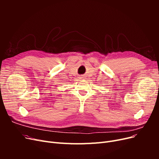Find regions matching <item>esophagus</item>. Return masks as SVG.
Instances as JSON below:
<instances>
[{
	"instance_id": "34e87169",
	"label": "esophagus",
	"mask_w": 159,
	"mask_h": 159,
	"mask_svg": "<svg viewBox=\"0 0 159 159\" xmlns=\"http://www.w3.org/2000/svg\"><path fill=\"white\" fill-rule=\"evenodd\" d=\"M80 80H84V76H81V77H80Z\"/></svg>"
}]
</instances>
